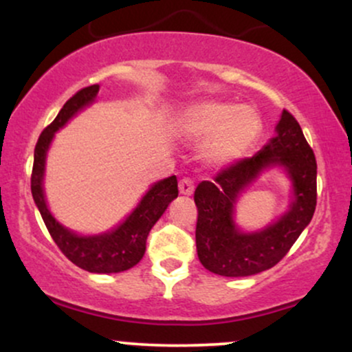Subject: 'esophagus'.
Returning <instances> with one entry per match:
<instances>
[{"mask_svg": "<svg viewBox=\"0 0 352 352\" xmlns=\"http://www.w3.org/2000/svg\"><path fill=\"white\" fill-rule=\"evenodd\" d=\"M193 188H195V185H193L192 179H188V177H184V179H180L179 190H180L182 195H192Z\"/></svg>", "mask_w": 352, "mask_h": 352, "instance_id": "obj_1", "label": "esophagus"}]
</instances>
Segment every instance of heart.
Returning <instances> with one entry per match:
<instances>
[{
  "mask_svg": "<svg viewBox=\"0 0 352 352\" xmlns=\"http://www.w3.org/2000/svg\"><path fill=\"white\" fill-rule=\"evenodd\" d=\"M177 131L190 142H207L208 164L227 165L243 157L261 132V119L253 107L208 100L180 116Z\"/></svg>",
  "mask_w": 352,
  "mask_h": 352,
  "instance_id": "obj_1",
  "label": "heart"
}]
</instances>
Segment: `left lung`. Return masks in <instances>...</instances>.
Here are the masks:
<instances>
[{"mask_svg":"<svg viewBox=\"0 0 352 352\" xmlns=\"http://www.w3.org/2000/svg\"><path fill=\"white\" fill-rule=\"evenodd\" d=\"M278 135L253 157L236 160L204 180L193 193L197 217L195 240L200 263L221 276H252L280 263L316 208V159L292 112L285 109L276 125ZM283 164L295 187L290 212L263 232L245 236L232 223L237 195L263 168Z\"/></svg>","mask_w":352,"mask_h":352,"instance_id":"1","label":"left lung"}]
</instances>
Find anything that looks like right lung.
Masks as SVG:
<instances>
[{
    "mask_svg": "<svg viewBox=\"0 0 352 352\" xmlns=\"http://www.w3.org/2000/svg\"><path fill=\"white\" fill-rule=\"evenodd\" d=\"M98 92V84L80 89L64 104L58 117L41 132L34 148L31 193H33V199L38 205L47 232L67 260L89 273H119L132 268L142 260L148 232L162 217L168 204L177 199L179 185H177L175 175L157 182L119 228L99 236H78L69 230L60 227L52 218L43 193V173L47 147L54 137V132L63 127L76 112L92 102Z\"/></svg>",
    "mask_w": 352,
    "mask_h": 352,
    "instance_id": "right-lung-1",
    "label": "right lung"
}]
</instances>
